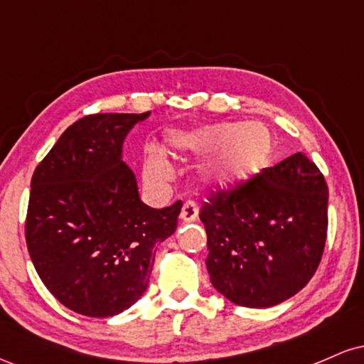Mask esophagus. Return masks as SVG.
I'll return each instance as SVG.
<instances>
[{"label":"esophagus","mask_w":364,"mask_h":364,"mask_svg":"<svg viewBox=\"0 0 364 364\" xmlns=\"http://www.w3.org/2000/svg\"><path fill=\"white\" fill-rule=\"evenodd\" d=\"M196 217H198V208H196V203L186 202L185 205H183L181 212H179V219H181L183 223H193Z\"/></svg>","instance_id":"obj_1"}]
</instances>
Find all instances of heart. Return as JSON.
<instances>
[{
	"label": "heart",
	"instance_id": "1",
	"mask_svg": "<svg viewBox=\"0 0 364 364\" xmlns=\"http://www.w3.org/2000/svg\"><path fill=\"white\" fill-rule=\"evenodd\" d=\"M274 136L262 123H208L191 129L171 132L164 139V150L173 157L208 156L198 176L215 190L245 185L269 166L274 154ZM173 176V168L164 154L149 149L144 157V178L147 185L164 186Z\"/></svg>",
	"mask_w": 364,
	"mask_h": 364
}]
</instances>
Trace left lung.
<instances>
[{
	"mask_svg": "<svg viewBox=\"0 0 364 364\" xmlns=\"http://www.w3.org/2000/svg\"><path fill=\"white\" fill-rule=\"evenodd\" d=\"M328 190L304 154H292L200 210L212 286L229 301L269 308L301 291L327 237Z\"/></svg>",
	"mask_w": 364,
	"mask_h": 364,
	"instance_id": "obj_1",
	"label": "left lung"
}]
</instances>
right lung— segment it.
Wrapping results in <instances>:
<instances>
[{"label":"right lung","mask_w":364,"mask_h":364,"mask_svg":"<svg viewBox=\"0 0 364 364\" xmlns=\"http://www.w3.org/2000/svg\"><path fill=\"white\" fill-rule=\"evenodd\" d=\"M141 114H92L65 129L34 171L25 240L37 274L66 308L114 316L149 287L157 245L176 231L181 202H141L123 161Z\"/></svg>","instance_id":"obj_1"}]
</instances>
